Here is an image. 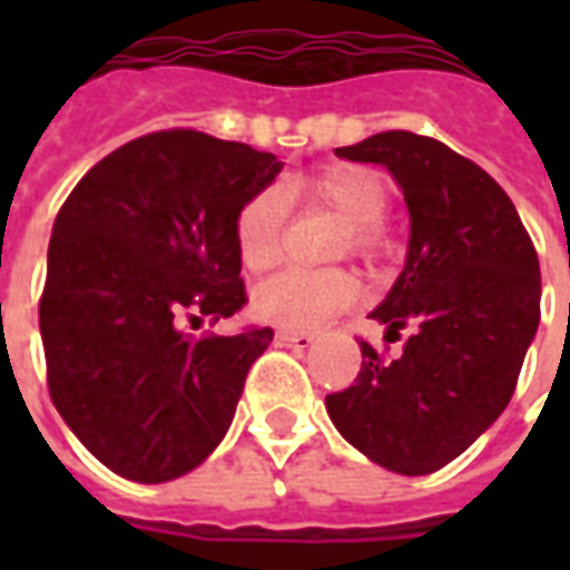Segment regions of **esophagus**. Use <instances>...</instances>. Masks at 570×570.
Instances as JSON below:
<instances>
[{"label":"esophagus","instance_id":"34e87169","mask_svg":"<svg viewBox=\"0 0 570 570\" xmlns=\"http://www.w3.org/2000/svg\"><path fill=\"white\" fill-rule=\"evenodd\" d=\"M277 346H289V348H307L313 343V334L307 331H277L275 334Z\"/></svg>","mask_w":570,"mask_h":570}]
</instances>
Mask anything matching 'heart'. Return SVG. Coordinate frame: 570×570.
I'll return each instance as SVG.
<instances>
[{
	"label": "heart",
	"mask_w": 570,
	"mask_h": 570,
	"mask_svg": "<svg viewBox=\"0 0 570 570\" xmlns=\"http://www.w3.org/2000/svg\"><path fill=\"white\" fill-rule=\"evenodd\" d=\"M286 195L298 204L325 206L343 218L337 254H352L364 263H384L393 254V233L384 215L390 206L387 177L361 163L325 165L289 183ZM289 204L284 191L259 189L236 213V254L248 272H266L281 257ZM361 295V284L348 268H286L268 277L254 293L259 320L289 331L320 328L331 316L348 311Z\"/></svg>",
	"instance_id": "heart-1"
}]
</instances>
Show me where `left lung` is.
Instances as JSON below:
<instances>
[{"instance_id":"left-lung-1","label":"left lung","mask_w":570,"mask_h":570,"mask_svg":"<svg viewBox=\"0 0 570 570\" xmlns=\"http://www.w3.org/2000/svg\"><path fill=\"white\" fill-rule=\"evenodd\" d=\"M337 154L387 165L405 191V268L373 320L407 340L399 357L361 340V373L325 405L366 459L423 476L509 405L539 328V254L500 183L438 138L390 129Z\"/></svg>"}]
</instances>
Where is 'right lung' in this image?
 Listing matches in <instances>:
<instances>
[{"instance_id":"obj_1","label":"right lung","mask_w":570,"mask_h":570,"mask_svg":"<svg viewBox=\"0 0 570 570\" xmlns=\"http://www.w3.org/2000/svg\"><path fill=\"white\" fill-rule=\"evenodd\" d=\"M281 168L242 141L163 129L111 150L58 209L38 307L49 399L118 476H183L227 432L275 331L180 325L248 304L236 213Z\"/></svg>"}]
</instances>
